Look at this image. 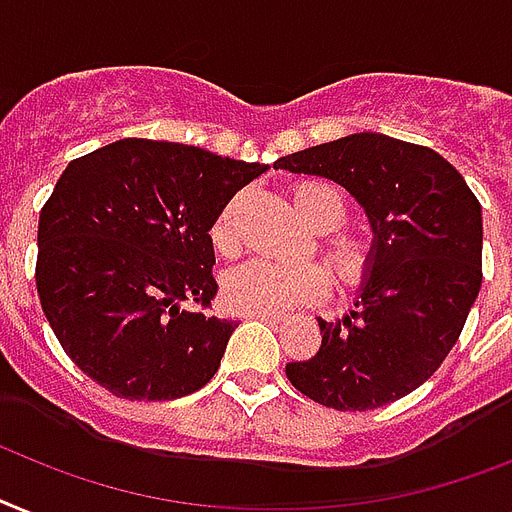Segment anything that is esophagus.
Segmentation results:
<instances>
[{"label":"esophagus","mask_w":512,"mask_h":512,"mask_svg":"<svg viewBox=\"0 0 512 512\" xmlns=\"http://www.w3.org/2000/svg\"><path fill=\"white\" fill-rule=\"evenodd\" d=\"M247 318H252V321H263V323H278V321H281V315H276V313H249Z\"/></svg>","instance_id":"esophagus-1"}]
</instances>
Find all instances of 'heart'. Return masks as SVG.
Listing matches in <instances>:
<instances>
[{
  "label": "heart",
  "instance_id": "obj_1",
  "mask_svg": "<svg viewBox=\"0 0 512 512\" xmlns=\"http://www.w3.org/2000/svg\"><path fill=\"white\" fill-rule=\"evenodd\" d=\"M239 207L234 199L218 215L213 226V244L220 255L234 257L242 249L239 234ZM294 207L315 231H334L347 218V202L336 189L326 184H299L294 189ZM326 263L344 286H360L371 273V244L355 234H334L323 247ZM328 294V273L318 263H273V260H252L236 268L226 278V305L234 313H289L297 307L318 305Z\"/></svg>",
  "mask_w": 512,
  "mask_h": 512
}]
</instances>
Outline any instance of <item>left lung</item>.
Instances as JSON below:
<instances>
[{"instance_id": "left-lung-1", "label": "left lung", "mask_w": 512, "mask_h": 512, "mask_svg": "<svg viewBox=\"0 0 512 512\" xmlns=\"http://www.w3.org/2000/svg\"><path fill=\"white\" fill-rule=\"evenodd\" d=\"M350 191L373 228L355 307L323 321L318 355L286 365L297 392L334 410H373L429 381L481 289V205L434 149L352 134L276 160Z\"/></svg>"}]
</instances>
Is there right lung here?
Instances as JSON below:
<instances>
[{
    "instance_id": "obj_1",
    "label": "right lung",
    "mask_w": 512,
    "mask_h": 512,
    "mask_svg": "<svg viewBox=\"0 0 512 512\" xmlns=\"http://www.w3.org/2000/svg\"><path fill=\"white\" fill-rule=\"evenodd\" d=\"M265 170L149 139L112 141L62 170L39 215L36 289L86 376L147 402L215 376L236 323L205 313L218 294L210 228Z\"/></svg>"
}]
</instances>
